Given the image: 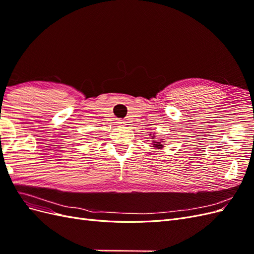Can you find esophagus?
Wrapping results in <instances>:
<instances>
[{
  "mask_svg": "<svg viewBox=\"0 0 254 254\" xmlns=\"http://www.w3.org/2000/svg\"><path fill=\"white\" fill-rule=\"evenodd\" d=\"M117 123H118L119 126H124L126 122H124V120H119Z\"/></svg>",
  "mask_w": 254,
  "mask_h": 254,
  "instance_id": "1",
  "label": "esophagus"
}]
</instances>
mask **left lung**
<instances>
[{
    "label": "left lung",
    "mask_w": 254,
    "mask_h": 254,
    "mask_svg": "<svg viewBox=\"0 0 254 254\" xmlns=\"http://www.w3.org/2000/svg\"><path fill=\"white\" fill-rule=\"evenodd\" d=\"M150 135H152V134H150ZM152 137H155V136H152ZM160 140H162V139H160ZM162 142H163V141H152V143H153V144H152V147L158 148V149L163 148Z\"/></svg>",
    "instance_id": "obj_1"
}]
</instances>
